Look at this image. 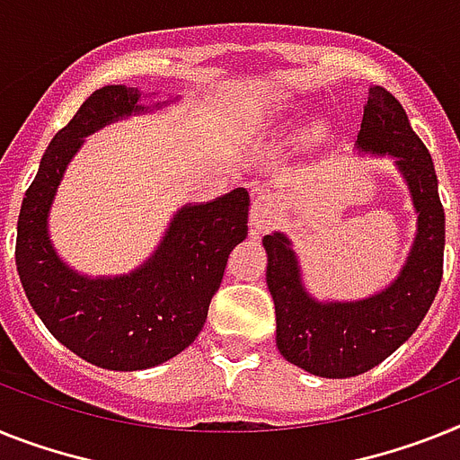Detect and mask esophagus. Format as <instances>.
I'll return each instance as SVG.
<instances>
[{"label":"esophagus","mask_w":460,"mask_h":460,"mask_svg":"<svg viewBox=\"0 0 460 460\" xmlns=\"http://www.w3.org/2000/svg\"><path fill=\"white\" fill-rule=\"evenodd\" d=\"M278 222V200L273 194L257 191L252 199V210H250V226L254 234L271 229Z\"/></svg>","instance_id":"34e87169"}]
</instances>
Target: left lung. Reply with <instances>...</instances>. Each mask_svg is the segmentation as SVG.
I'll return each mask as SVG.
<instances>
[{
  "mask_svg": "<svg viewBox=\"0 0 460 460\" xmlns=\"http://www.w3.org/2000/svg\"><path fill=\"white\" fill-rule=\"evenodd\" d=\"M358 145L362 152L395 158L419 212L414 248L391 288L362 302H315L302 288L288 238L264 236L278 350L288 362L325 379L365 374L400 349L433 304L445 266V208L433 158L409 126L402 105L385 88H369Z\"/></svg>",
  "mask_w": 460,
  "mask_h": 460,
  "instance_id": "left-lung-1",
  "label": "left lung"
}]
</instances>
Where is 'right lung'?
I'll return each instance as SVG.
<instances>
[{
	"label": "right lung",
	"instance_id": "add662e5",
	"mask_svg": "<svg viewBox=\"0 0 460 460\" xmlns=\"http://www.w3.org/2000/svg\"><path fill=\"white\" fill-rule=\"evenodd\" d=\"M137 100L140 91L126 86H102L84 100L41 156L15 238L22 289L46 330L91 365L117 372L156 367L199 337L231 250L248 236L250 196L238 187L182 208L156 254L130 276L88 280L58 260L46 215L65 165L93 130L145 110Z\"/></svg>",
	"mask_w": 460,
	"mask_h": 460
}]
</instances>
